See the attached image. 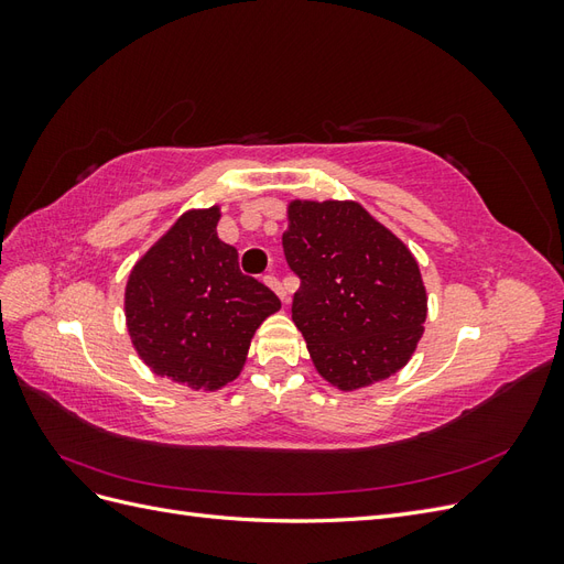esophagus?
I'll return each instance as SVG.
<instances>
[{
    "mask_svg": "<svg viewBox=\"0 0 564 564\" xmlns=\"http://www.w3.org/2000/svg\"><path fill=\"white\" fill-rule=\"evenodd\" d=\"M263 282L272 289V292H275L278 296H280V301L282 303H286L289 299H286V292H284V286H282V282L275 278V275H268V278H263Z\"/></svg>",
    "mask_w": 564,
    "mask_h": 564,
    "instance_id": "34e87169",
    "label": "esophagus"
}]
</instances>
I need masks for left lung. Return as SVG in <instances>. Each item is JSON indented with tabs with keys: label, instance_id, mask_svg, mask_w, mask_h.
Returning a JSON list of instances; mask_svg holds the SVG:
<instances>
[{
	"label": "left lung",
	"instance_id": "1",
	"mask_svg": "<svg viewBox=\"0 0 564 564\" xmlns=\"http://www.w3.org/2000/svg\"><path fill=\"white\" fill-rule=\"evenodd\" d=\"M286 218L282 247L301 280L292 319L319 377L350 392L398 373L429 315L414 253L350 199H292Z\"/></svg>",
	"mask_w": 564,
	"mask_h": 564
}]
</instances>
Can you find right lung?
<instances>
[{
  "label": "right lung",
  "instance_id": "right-lung-1",
  "mask_svg": "<svg viewBox=\"0 0 564 564\" xmlns=\"http://www.w3.org/2000/svg\"><path fill=\"white\" fill-rule=\"evenodd\" d=\"M220 207L185 212L129 272L124 315L131 344L158 377L218 390L240 377L261 322L280 299L237 265L218 240Z\"/></svg>",
  "mask_w": 564,
  "mask_h": 564
}]
</instances>
